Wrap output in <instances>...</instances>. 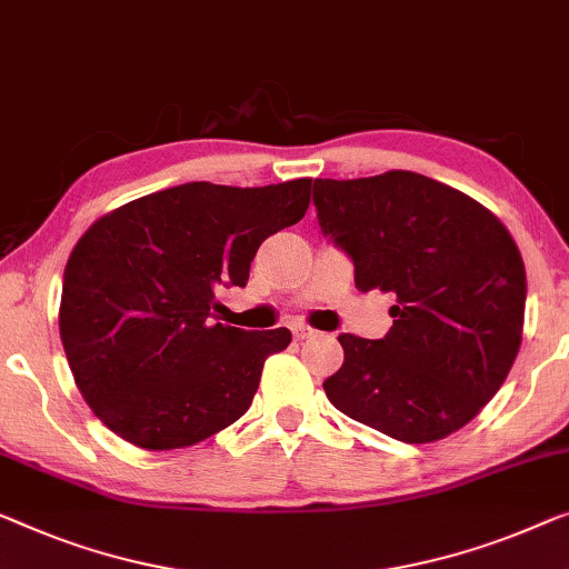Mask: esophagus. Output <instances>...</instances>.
Listing matches in <instances>:
<instances>
[{
    "label": "esophagus",
    "instance_id": "obj_1",
    "mask_svg": "<svg viewBox=\"0 0 569 569\" xmlns=\"http://www.w3.org/2000/svg\"><path fill=\"white\" fill-rule=\"evenodd\" d=\"M317 335H319L317 329H311L307 325H293V337L299 339V342H303V339H313Z\"/></svg>",
    "mask_w": 569,
    "mask_h": 569
}]
</instances>
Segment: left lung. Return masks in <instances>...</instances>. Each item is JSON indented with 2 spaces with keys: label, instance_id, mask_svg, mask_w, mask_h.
I'll return each instance as SVG.
<instances>
[{
  "label": "left lung",
  "instance_id": "left-lung-1",
  "mask_svg": "<svg viewBox=\"0 0 569 569\" xmlns=\"http://www.w3.org/2000/svg\"><path fill=\"white\" fill-rule=\"evenodd\" d=\"M321 232L355 262L358 291L393 293L383 339L339 335L325 380L347 417L409 445L478 417L521 347L527 270L501 219L468 193L411 171L317 178Z\"/></svg>",
  "mask_w": 569,
  "mask_h": 569
}]
</instances>
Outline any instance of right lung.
<instances>
[{
    "label": "right lung",
    "instance_id": "add662e5",
    "mask_svg": "<svg viewBox=\"0 0 569 569\" xmlns=\"http://www.w3.org/2000/svg\"><path fill=\"white\" fill-rule=\"evenodd\" d=\"M311 178L237 189L193 181L109 211L63 270L61 342L97 419L142 449L191 447L250 409L286 327L214 321L266 237L307 214Z\"/></svg>",
    "mask_w": 569,
    "mask_h": 569
}]
</instances>
